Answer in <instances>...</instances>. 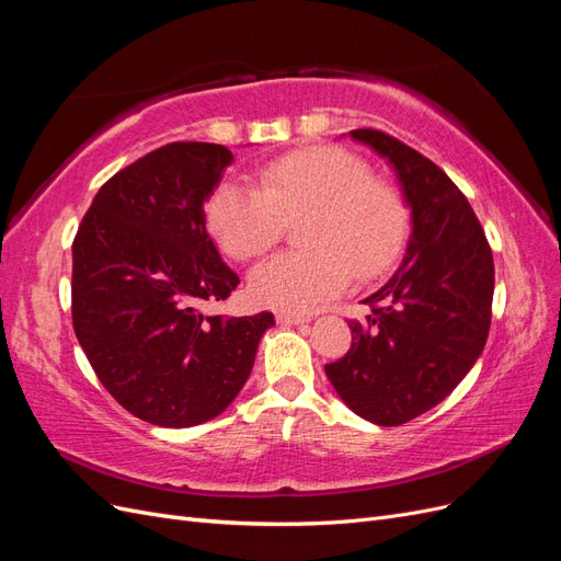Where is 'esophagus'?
I'll return each instance as SVG.
<instances>
[{
  "mask_svg": "<svg viewBox=\"0 0 561 561\" xmlns=\"http://www.w3.org/2000/svg\"><path fill=\"white\" fill-rule=\"evenodd\" d=\"M276 320L283 322V325H299V322L309 320V316H304V313H290V311H278V313H276Z\"/></svg>",
  "mask_w": 561,
  "mask_h": 561,
  "instance_id": "1",
  "label": "esophagus"
}]
</instances>
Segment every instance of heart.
I'll list each match as a JSON object with an SVG mask.
<instances>
[{
	"mask_svg": "<svg viewBox=\"0 0 561 561\" xmlns=\"http://www.w3.org/2000/svg\"><path fill=\"white\" fill-rule=\"evenodd\" d=\"M297 225L301 250L252 271L254 301L309 311L355 283L386 276L410 233V206L398 186L336 145L287 151L260 168L257 186L219 182L206 198V225L236 262L260 260Z\"/></svg>",
	"mask_w": 561,
	"mask_h": 561,
	"instance_id": "obj_1",
	"label": "heart"
}]
</instances>
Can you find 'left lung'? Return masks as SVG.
Segmentation results:
<instances>
[{
  "label": "left lung",
  "mask_w": 561,
  "mask_h": 561,
  "mask_svg": "<svg viewBox=\"0 0 561 561\" xmlns=\"http://www.w3.org/2000/svg\"><path fill=\"white\" fill-rule=\"evenodd\" d=\"M390 161L412 208V239L398 271L348 320L351 348L325 375L351 410L400 426L461 383L486 344L494 257L480 219L443 168L377 128L351 130Z\"/></svg>",
  "instance_id": "left-lung-1"
}]
</instances>
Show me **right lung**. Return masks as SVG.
Returning a JSON list of instances; mask_svg holds the SVG:
<instances>
[{
	"label": "right lung",
	"mask_w": 561,
	"mask_h": 561,
	"mask_svg": "<svg viewBox=\"0 0 561 561\" xmlns=\"http://www.w3.org/2000/svg\"><path fill=\"white\" fill-rule=\"evenodd\" d=\"M231 161L210 142L149 151L100 186L75 236V334L107 393L154 426L190 428L222 414L276 322L268 311L203 313L241 283L203 210Z\"/></svg>",
	"instance_id": "right-lung-1"
}]
</instances>
